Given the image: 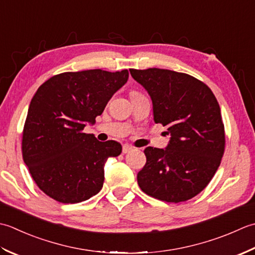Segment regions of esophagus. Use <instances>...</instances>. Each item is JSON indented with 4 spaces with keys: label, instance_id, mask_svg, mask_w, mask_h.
Returning <instances> with one entry per match:
<instances>
[{
    "label": "esophagus",
    "instance_id": "1",
    "mask_svg": "<svg viewBox=\"0 0 255 255\" xmlns=\"http://www.w3.org/2000/svg\"><path fill=\"white\" fill-rule=\"evenodd\" d=\"M131 150H133V147L131 146V145L128 144H124L123 147H122V153L123 154H127V153H129Z\"/></svg>",
    "mask_w": 255,
    "mask_h": 255
}]
</instances>
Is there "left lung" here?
Segmentation results:
<instances>
[{
  "label": "left lung",
  "mask_w": 255,
  "mask_h": 255,
  "mask_svg": "<svg viewBox=\"0 0 255 255\" xmlns=\"http://www.w3.org/2000/svg\"><path fill=\"white\" fill-rule=\"evenodd\" d=\"M153 102L155 123L167 127L166 148L144 149L146 164L137 174L145 194L167 202L198 195L210 183L225 152V126L210 88L183 72L129 69Z\"/></svg>",
  "instance_id": "obj_1"
}]
</instances>
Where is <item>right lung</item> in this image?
Returning a JSON list of instances; mask_svg holds the SVG:
<instances>
[{
	"instance_id": "add662e5",
	"label": "right lung",
	"mask_w": 255,
	"mask_h": 255,
	"mask_svg": "<svg viewBox=\"0 0 255 255\" xmlns=\"http://www.w3.org/2000/svg\"><path fill=\"white\" fill-rule=\"evenodd\" d=\"M128 79L127 69L62 72L36 91L23 129L22 153L36 185L50 198L77 204L101 190L107 159L119 156L122 146L98 141L84 128L96 122Z\"/></svg>"
}]
</instances>
